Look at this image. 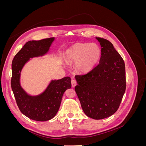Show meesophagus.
<instances>
[{"instance_id": "obj_1", "label": "esophagus", "mask_w": 146, "mask_h": 146, "mask_svg": "<svg viewBox=\"0 0 146 146\" xmlns=\"http://www.w3.org/2000/svg\"><path fill=\"white\" fill-rule=\"evenodd\" d=\"M71 84H72V87H75L77 85V81L75 80V79H72L71 80Z\"/></svg>"}]
</instances>
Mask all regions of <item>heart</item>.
Here are the masks:
<instances>
[{
    "mask_svg": "<svg viewBox=\"0 0 146 146\" xmlns=\"http://www.w3.org/2000/svg\"><path fill=\"white\" fill-rule=\"evenodd\" d=\"M100 56V50L95 44H77L66 52L69 63H76V68L78 71H90L98 63Z\"/></svg>",
    "mask_w": 146,
    "mask_h": 146,
    "instance_id": "obj_1",
    "label": "heart"
}]
</instances>
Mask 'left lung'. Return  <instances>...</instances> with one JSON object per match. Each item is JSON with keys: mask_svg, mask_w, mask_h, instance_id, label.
Instances as JSON below:
<instances>
[{"mask_svg": "<svg viewBox=\"0 0 146 146\" xmlns=\"http://www.w3.org/2000/svg\"><path fill=\"white\" fill-rule=\"evenodd\" d=\"M101 46L100 62L86 74L76 75L75 91L86 115L108 117L118 110L126 89L123 58L107 39L96 38Z\"/></svg>", "mask_w": 146, "mask_h": 146, "instance_id": "obj_1", "label": "left lung"}]
</instances>
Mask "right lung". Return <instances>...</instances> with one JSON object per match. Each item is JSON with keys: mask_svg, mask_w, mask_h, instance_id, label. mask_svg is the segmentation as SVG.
<instances>
[{"mask_svg": "<svg viewBox=\"0 0 146 146\" xmlns=\"http://www.w3.org/2000/svg\"><path fill=\"white\" fill-rule=\"evenodd\" d=\"M54 38L39 41H29L17 53L12 61L11 89L17 107L25 116L37 121H46L58 112L65 91L71 88V80L66 77L52 80L42 94L36 96L28 95L20 85V75L24 64L30 58L42 56L48 52Z\"/></svg>", "mask_w": 146, "mask_h": 146, "instance_id": "right-lung-1", "label": "right lung"}]
</instances>
